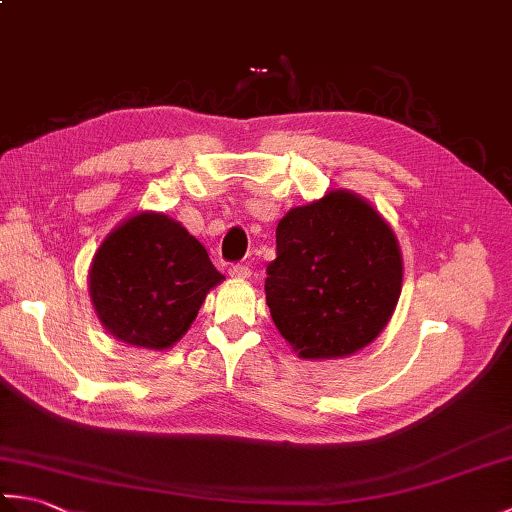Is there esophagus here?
I'll use <instances>...</instances> for the list:
<instances>
[{
  "label": "esophagus",
  "mask_w": 512,
  "mask_h": 512,
  "mask_svg": "<svg viewBox=\"0 0 512 512\" xmlns=\"http://www.w3.org/2000/svg\"><path fill=\"white\" fill-rule=\"evenodd\" d=\"M228 275L235 277V279H248L250 268L246 264H233L231 268H228Z\"/></svg>",
  "instance_id": "34e87169"
}]
</instances>
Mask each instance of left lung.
<instances>
[{
    "instance_id": "obj_1",
    "label": "left lung",
    "mask_w": 512,
    "mask_h": 512,
    "mask_svg": "<svg viewBox=\"0 0 512 512\" xmlns=\"http://www.w3.org/2000/svg\"><path fill=\"white\" fill-rule=\"evenodd\" d=\"M266 273L270 314L301 358L350 356L372 343L402 288L394 231L341 189L281 217Z\"/></svg>"
}]
</instances>
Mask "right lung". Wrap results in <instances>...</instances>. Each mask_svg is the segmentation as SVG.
<instances>
[{
  "label": "right lung",
  "instance_id": "right-lung-1",
  "mask_svg": "<svg viewBox=\"0 0 512 512\" xmlns=\"http://www.w3.org/2000/svg\"><path fill=\"white\" fill-rule=\"evenodd\" d=\"M224 279L180 222L138 213L105 237L90 270V297L118 341L165 350L189 330L206 292Z\"/></svg>",
  "mask_w": 512,
  "mask_h": 512
}]
</instances>
